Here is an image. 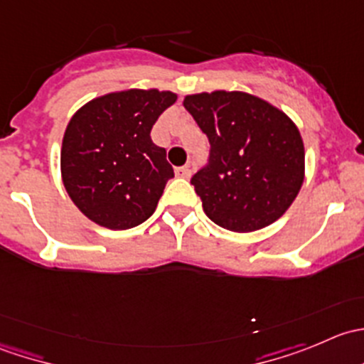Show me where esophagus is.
<instances>
[{
  "mask_svg": "<svg viewBox=\"0 0 364 364\" xmlns=\"http://www.w3.org/2000/svg\"><path fill=\"white\" fill-rule=\"evenodd\" d=\"M176 176H179V178H190V176H192V168H190V165L178 167L176 168Z\"/></svg>",
  "mask_w": 364,
  "mask_h": 364,
  "instance_id": "esophagus-1",
  "label": "esophagus"
}]
</instances>
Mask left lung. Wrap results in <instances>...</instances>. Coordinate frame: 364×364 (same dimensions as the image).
<instances>
[{
    "label": "left lung",
    "instance_id": "8db88e82",
    "mask_svg": "<svg viewBox=\"0 0 364 364\" xmlns=\"http://www.w3.org/2000/svg\"><path fill=\"white\" fill-rule=\"evenodd\" d=\"M183 105L211 144L209 164L192 178L208 218L232 232L277 222L304 179V146L294 121L243 91L186 95Z\"/></svg>",
    "mask_w": 364,
    "mask_h": 364
}]
</instances>
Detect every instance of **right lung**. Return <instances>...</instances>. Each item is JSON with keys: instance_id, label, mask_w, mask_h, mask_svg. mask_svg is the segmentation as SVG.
<instances>
[{"instance_id": "1", "label": "right lung", "mask_w": 364, "mask_h": 364, "mask_svg": "<svg viewBox=\"0 0 364 364\" xmlns=\"http://www.w3.org/2000/svg\"><path fill=\"white\" fill-rule=\"evenodd\" d=\"M176 98L172 91H114L73 114L61 146V178L91 222L124 230L155 213L174 171L149 134Z\"/></svg>"}]
</instances>
